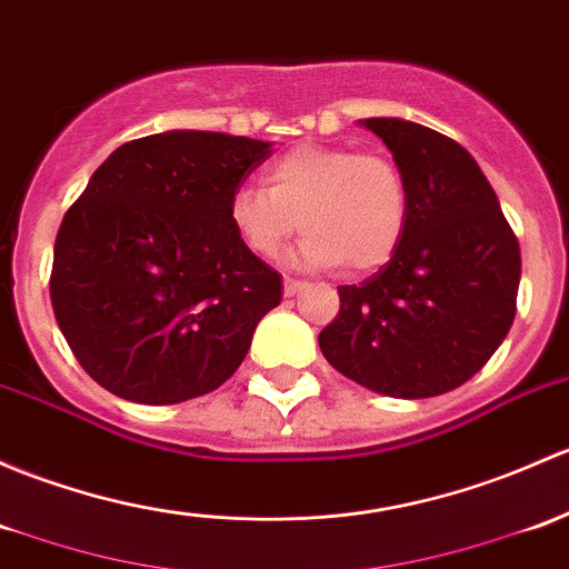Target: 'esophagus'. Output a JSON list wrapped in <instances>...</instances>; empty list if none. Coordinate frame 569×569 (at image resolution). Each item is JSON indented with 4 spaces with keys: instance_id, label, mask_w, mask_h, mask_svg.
<instances>
[{
    "instance_id": "esophagus-1",
    "label": "esophagus",
    "mask_w": 569,
    "mask_h": 569,
    "mask_svg": "<svg viewBox=\"0 0 569 569\" xmlns=\"http://www.w3.org/2000/svg\"><path fill=\"white\" fill-rule=\"evenodd\" d=\"M302 289H305V283H302V280H295V278H286V280H283V295H286V297H295V295H300Z\"/></svg>"
}]
</instances>
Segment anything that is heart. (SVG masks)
<instances>
[{"instance_id": "1", "label": "heart", "mask_w": 569, "mask_h": 569, "mask_svg": "<svg viewBox=\"0 0 569 569\" xmlns=\"http://www.w3.org/2000/svg\"><path fill=\"white\" fill-rule=\"evenodd\" d=\"M409 218V188L381 154L305 143L267 169V188L244 184L229 201V223L244 248L274 259L302 226L291 264L362 274L385 267Z\"/></svg>"}]
</instances>
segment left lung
<instances>
[{
    "instance_id": "obj_1",
    "label": "left lung",
    "mask_w": 569,
    "mask_h": 569,
    "mask_svg": "<svg viewBox=\"0 0 569 569\" xmlns=\"http://www.w3.org/2000/svg\"><path fill=\"white\" fill-rule=\"evenodd\" d=\"M409 188L398 250L373 278L340 286L319 335L346 379L387 398H433L469 381L516 319L521 248L493 188L458 141L398 117L360 119Z\"/></svg>"
}]
</instances>
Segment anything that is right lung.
<instances>
[{
  "mask_svg": "<svg viewBox=\"0 0 569 569\" xmlns=\"http://www.w3.org/2000/svg\"><path fill=\"white\" fill-rule=\"evenodd\" d=\"M272 141L166 130L122 143L64 214L51 305L100 387L182 403L234 376L283 278L239 242L229 201Z\"/></svg>",
  "mask_w": 569,
  "mask_h": 569,
  "instance_id": "obj_1",
  "label": "right lung"
}]
</instances>
